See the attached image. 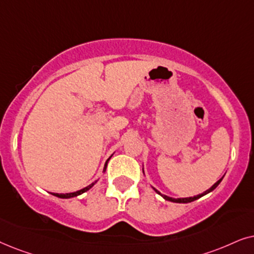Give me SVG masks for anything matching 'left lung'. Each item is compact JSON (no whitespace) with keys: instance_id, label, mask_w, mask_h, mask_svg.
Here are the masks:
<instances>
[{"instance_id":"obj_1","label":"left lung","mask_w":254,"mask_h":254,"mask_svg":"<svg viewBox=\"0 0 254 254\" xmlns=\"http://www.w3.org/2000/svg\"><path fill=\"white\" fill-rule=\"evenodd\" d=\"M223 179V178H222ZM222 179H219V180L216 182V184L212 186L211 188H209L208 190H205L204 192H202V194H200V195H197V196H194V197H186V198H172V197H168V196H166V195H162L161 192H159L157 189H154L155 191L158 192L159 195H161L162 197L165 198V200H167V201H171V202H175V203H189V202H192V201H195V200H197V198H200V197H202V196L203 195H205V194H208V192H210V191H212L214 190V189L217 187V186L221 184V181H222Z\"/></svg>"}]
</instances>
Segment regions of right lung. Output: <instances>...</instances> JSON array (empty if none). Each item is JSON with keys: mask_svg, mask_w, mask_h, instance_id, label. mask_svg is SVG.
<instances>
[{"mask_svg": "<svg viewBox=\"0 0 254 254\" xmlns=\"http://www.w3.org/2000/svg\"><path fill=\"white\" fill-rule=\"evenodd\" d=\"M109 159H110V158H109ZM109 159H108L107 162H106V165H104V171H106V168H107V164H108V161H109ZM94 184H95V182H93L92 185H89V186H88V187H86V188L81 189V190H77V191H74V192H67V194H58V192H53L52 195L57 196V197H60V198H70V197H74V196L81 195V194H82V192H84V191L89 190V189L92 188L93 186H94Z\"/></svg>", "mask_w": 254, "mask_h": 254, "instance_id": "add662e5", "label": "right lung"}]
</instances>
